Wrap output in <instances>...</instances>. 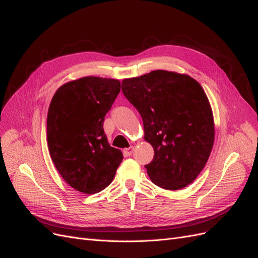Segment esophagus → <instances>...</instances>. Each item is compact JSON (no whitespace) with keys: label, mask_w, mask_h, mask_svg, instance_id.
Wrapping results in <instances>:
<instances>
[{"label":"esophagus","mask_w":258,"mask_h":258,"mask_svg":"<svg viewBox=\"0 0 258 258\" xmlns=\"http://www.w3.org/2000/svg\"><path fill=\"white\" fill-rule=\"evenodd\" d=\"M135 148L134 147H128V148H124L123 150V155L126 156V157H128V156H131L132 153H134Z\"/></svg>","instance_id":"obj_1"}]
</instances>
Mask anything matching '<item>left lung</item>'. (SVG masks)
<instances>
[{
	"instance_id": "left-lung-1",
	"label": "left lung",
	"mask_w": 258,
	"mask_h": 258,
	"mask_svg": "<svg viewBox=\"0 0 258 258\" xmlns=\"http://www.w3.org/2000/svg\"><path fill=\"white\" fill-rule=\"evenodd\" d=\"M123 96L141 115L154 148L145 166L152 182L177 190L205 168L214 143L213 114L200 84L188 75L157 70L123 80Z\"/></svg>"
}]
</instances>
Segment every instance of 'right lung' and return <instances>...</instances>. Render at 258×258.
<instances>
[{
    "label": "right lung",
    "mask_w": 258,
    "mask_h": 258,
    "mask_svg": "<svg viewBox=\"0 0 258 258\" xmlns=\"http://www.w3.org/2000/svg\"><path fill=\"white\" fill-rule=\"evenodd\" d=\"M119 91V81L87 76L61 86L52 97L47 115L50 157L64 181L81 192L104 189L122 161V153L110 146L103 130Z\"/></svg>",
    "instance_id": "add662e5"
}]
</instances>
